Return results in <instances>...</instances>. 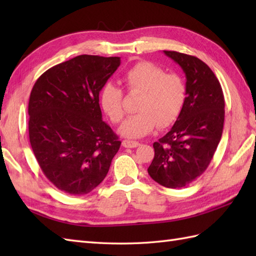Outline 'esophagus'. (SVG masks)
<instances>
[{
	"instance_id": "34e87169",
	"label": "esophagus",
	"mask_w": 256,
	"mask_h": 256,
	"mask_svg": "<svg viewBox=\"0 0 256 256\" xmlns=\"http://www.w3.org/2000/svg\"><path fill=\"white\" fill-rule=\"evenodd\" d=\"M122 145L124 148H138L140 146V143L136 142V140H124L122 142Z\"/></svg>"
}]
</instances>
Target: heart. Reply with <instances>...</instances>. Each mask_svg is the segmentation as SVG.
<instances>
[{
	"mask_svg": "<svg viewBox=\"0 0 256 256\" xmlns=\"http://www.w3.org/2000/svg\"><path fill=\"white\" fill-rule=\"evenodd\" d=\"M122 84L130 94H140L135 110L126 118L120 133L125 138H142L158 126H170L180 116L186 102V84L177 74L165 70L150 62H140L122 76ZM102 110L113 123L124 118L123 92L113 84H106L99 94Z\"/></svg>",
	"mask_w": 256,
	"mask_h": 256,
	"instance_id": "1",
	"label": "heart"
}]
</instances>
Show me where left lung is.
I'll return each mask as SVG.
<instances>
[{
	"mask_svg": "<svg viewBox=\"0 0 256 256\" xmlns=\"http://www.w3.org/2000/svg\"><path fill=\"white\" fill-rule=\"evenodd\" d=\"M186 74V102L165 136L153 144L150 176L167 188L192 182L209 166L222 136L224 96L218 78L194 56L164 50Z\"/></svg>",
	"mask_w": 256,
	"mask_h": 256,
	"instance_id": "1",
	"label": "left lung"
}]
</instances>
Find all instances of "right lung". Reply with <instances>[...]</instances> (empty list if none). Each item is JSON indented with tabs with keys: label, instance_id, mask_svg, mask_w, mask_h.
I'll use <instances>...</instances> for the list:
<instances>
[{
	"label": "right lung",
	"instance_id": "add662e5",
	"mask_svg": "<svg viewBox=\"0 0 256 256\" xmlns=\"http://www.w3.org/2000/svg\"><path fill=\"white\" fill-rule=\"evenodd\" d=\"M120 64V57L80 55L48 69L32 86V150L48 180L64 192H92L121 146L99 104L100 90Z\"/></svg>",
	"mask_w": 256,
	"mask_h": 256
}]
</instances>
